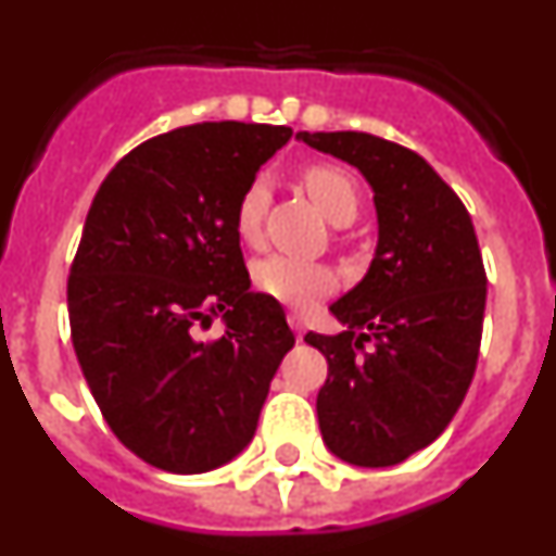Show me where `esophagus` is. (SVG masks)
Segmentation results:
<instances>
[{
    "label": "esophagus",
    "mask_w": 556,
    "mask_h": 556,
    "mask_svg": "<svg viewBox=\"0 0 556 556\" xmlns=\"http://www.w3.org/2000/svg\"><path fill=\"white\" fill-rule=\"evenodd\" d=\"M289 326L294 328L298 339H303V328H306V320H303V314H298V312L289 314Z\"/></svg>",
    "instance_id": "34e87169"
}]
</instances>
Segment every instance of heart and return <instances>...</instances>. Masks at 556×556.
Masks as SVG:
<instances>
[{"instance_id": "1", "label": "heart", "mask_w": 556, "mask_h": 556, "mask_svg": "<svg viewBox=\"0 0 556 556\" xmlns=\"http://www.w3.org/2000/svg\"><path fill=\"white\" fill-rule=\"evenodd\" d=\"M303 186L308 198L317 203V208L326 214L331 223L348 225L358 214V186L345 169L331 164H314L303 172ZM269 205V180L264 175L250 180L244 186L242 198L236 203V233L244 242H255L262 236L264 214ZM333 273L323 264L303 262L292 255H267L253 264V287L255 292L267 294L273 301L292 308H306L314 301L326 298L333 289Z\"/></svg>"}]
</instances>
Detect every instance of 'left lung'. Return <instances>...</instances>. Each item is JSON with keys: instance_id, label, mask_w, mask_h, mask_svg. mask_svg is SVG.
I'll return each instance as SVG.
<instances>
[{"instance_id": "left-lung-1", "label": "left lung", "mask_w": 556, "mask_h": 556, "mask_svg": "<svg viewBox=\"0 0 556 556\" xmlns=\"http://www.w3.org/2000/svg\"><path fill=\"white\" fill-rule=\"evenodd\" d=\"M376 191L378 248L331 306L348 331L306 333L326 356L317 417L328 448L362 468L397 465L443 434L479 362L488 273L468 208L417 152L370 132H301Z\"/></svg>"}]
</instances>
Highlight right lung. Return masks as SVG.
Instances as JSON below:
<instances>
[{"label": "right lung", "mask_w": 556, "mask_h": 556, "mask_svg": "<svg viewBox=\"0 0 556 556\" xmlns=\"http://www.w3.org/2000/svg\"><path fill=\"white\" fill-rule=\"evenodd\" d=\"M292 127L205 122L147 139L108 172L68 269V326L105 424L147 465L205 473L253 440L294 345L253 294L236 203ZM223 316L219 338L199 337Z\"/></svg>", "instance_id": "right-lung-1"}]
</instances>
